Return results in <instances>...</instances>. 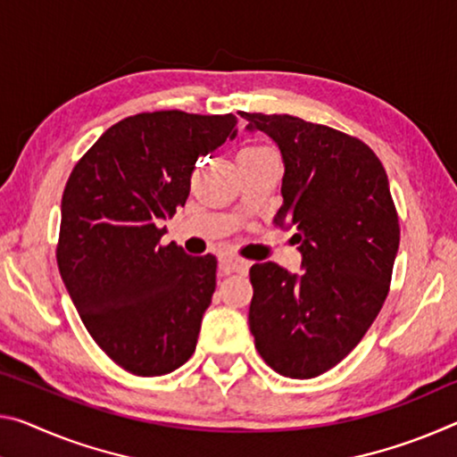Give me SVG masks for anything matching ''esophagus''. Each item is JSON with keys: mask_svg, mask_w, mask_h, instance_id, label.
Here are the masks:
<instances>
[{"mask_svg": "<svg viewBox=\"0 0 457 457\" xmlns=\"http://www.w3.org/2000/svg\"><path fill=\"white\" fill-rule=\"evenodd\" d=\"M250 262L248 260H242L237 256L226 254L220 258V272L221 274H231V272H248Z\"/></svg>", "mask_w": 457, "mask_h": 457, "instance_id": "34e87169", "label": "esophagus"}]
</instances>
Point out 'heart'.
<instances>
[{
    "label": "heart",
    "instance_id": "obj_1",
    "mask_svg": "<svg viewBox=\"0 0 457 457\" xmlns=\"http://www.w3.org/2000/svg\"><path fill=\"white\" fill-rule=\"evenodd\" d=\"M258 150H266L264 146H245L242 152H258Z\"/></svg>",
    "mask_w": 457,
    "mask_h": 457
}]
</instances>
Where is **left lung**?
I'll return each mask as SVG.
<instances>
[{"mask_svg":"<svg viewBox=\"0 0 457 457\" xmlns=\"http://www.w3.org/2000/svg\"><path fill=\"white\" fill-rule=\"evenodd\" d=\"M248 129L277 142L285 161L274 223L295 228L303 272L250 268V331L287 378H315L339 364L385 305L401 240L385 166L358 137L295 115L245 113Z\"/></svg>","mask_w":457,"mask_h":457,"instance_id":"8db88e82","label":"left lung"}]
</instances>
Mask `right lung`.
<instances>
[{
  "mask_svg": "<svg viewBox=\"0 0 457 457\" xmlns=\"http://www.w3.org/2000/svg\"><path fill=\"white\" fill-rule=\"evenodd\" d=\"M236 115L144 112L79 158L61 203L56 262L96 344L136 376L193 356L215 291V256L162 245L161 220L183 207L199 156L236 136Z\"/></svg>",
  "mask_w": 457,
  "mask_h": 457,
  "instance_id": "1",
  "label": "right lung"
}]
</instances>
